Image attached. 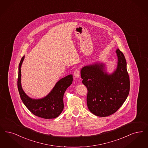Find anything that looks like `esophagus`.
<instances>
[{"mask_svg": "<svg viewBox=\"0 0 148 148\" xmlns=\"http://www.w3.org/2000/svg\"><path fill=\"white\" fill-rule=\"evenodd\" d=\"M74 75L75 77H79L80 76V69L79 68H77V69L74 71Z\"/></svg>", "mask_w": 148, "mask_h": 148, "instance_id": "esophagus-1", "label": "esophagus"}]
</instances>
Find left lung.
<instances>
[{
    "label": "left lung",
    "mask_w": 148,
    "mask_h": 148,
    "mask_svg": "<svg viewBox=\"0 0 148 148\" xmlns=\"http://www.w3.org/2000/svg\"><path fill=\"white\" fill-rule=\"evenodd\" d=\"M117 69L108 75L104 65L94 64L81 70L83 84L88 89L86 97L89 111L97 116L106 117L116 112L127 99L130 90V77L124 54L119 49Z\"/></svg>",
    "instance_id": "1"
}]
</instances>
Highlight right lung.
Masks as SVG:
<instances>
[{"mask_svg":"<svg viewBox=\"0 0 148 148\" xmlns=\"http://www.w3.org/2000/svg\"><path fill=\"white\" fill-rule=\"evenodd\" d=\"M22 57L18 65V88L20 97L30 112L41 118L52 119L57 117L64 108L63 96L65 90L73 82V75H69L60 79L51 92L41 99H32L26 95L21 85V66L24 60Z\"/></svg>","mask_w":148,"mask_h":148,"instance_id":"1","label":"right lung"}]
</instances>
